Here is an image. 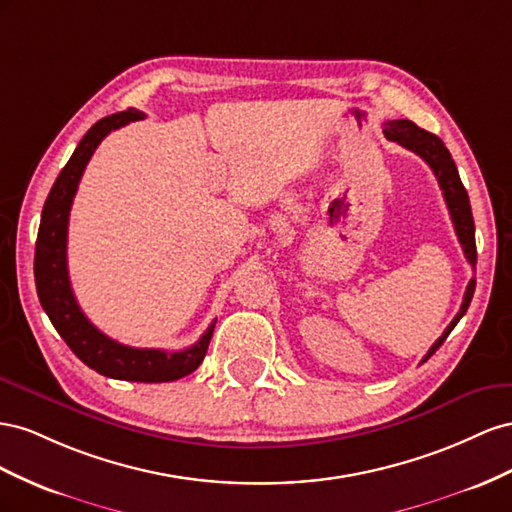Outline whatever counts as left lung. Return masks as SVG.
I'll list each match as a JSON object with an SVG mask.
<instances>
[{"mask_svg":"<svg viewBox=\"0 0 512 512\" xmlns=\"http://www.w3.org/2000/svg\"><path fill=\"white\" fill-rule=\"evenodd\" d=\"M384 135H386V139L397 141L399 145H403V148L418 154L433 169L437 184H440L442 193H444L446 206H448V212H450V218H452V225H455V233H457V238H459L461 248H463V255H465L467 261H470L472 268H476V238H474V218H472V208H470V197H467V191H465V186L459 178L455 160H452L450 152L446 150L444 141L440 137L427 133V130L418 128L410 120L386 122L384 124ZM474 289H476V279L467 283L459 313L455 315V319L450 321L448 328L442 332V337L431 345V349L427 352V356L422 358V362H427L437 352V349H440V345L448 339V334L452 332V328L459 324V319L465 315L467 306H470V302H472Z\"/></svg>","mask_w":512,"mask_h":512,"instance_id":"obj_1","label":"left lung"}]
</instances>
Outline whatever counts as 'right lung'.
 Instances as JSON below:
<instances>
[{
    "label": "right lung",
    "mask_w": 512,
    "mask_h": 512,
    "mask_svg": "<svg viewBox=\"0 0 512 512\" xmlns=\"http://www.w3.org/2000/svg\"><path fill=\"white\" fill-rule=\"evenodd\" d=\"M143 118L145 115L137 109L113 113L98 120L83 135L66 167L57 175L45 201V208H42L34 255V276L42 309H45L55 330L60 332V337L81 362L105 377L124 379V382L160 384L175 382V379L193 373L199 367L203 358H206L216 321H212L193 347L182 349V352L122 345L109 339L107 334H102L81 311L75 294H72L66 259L68 216L72 199L77 195L81 175L87 163H90L94 150L111 130Z\"/></svg>",
    "instance_id": "right-lung-1"
}]
</instances>
